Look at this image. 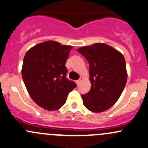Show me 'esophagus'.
I'll list each match as a JSON object with an SVG mask.
<instances>
[{
    "instance_id": "esophagus-1",
    "label": "esophagus",
    "mask_w": 148,
    "mask_h": 148,
    "mask_svg": "<svg viewBox=\"0 0 148 148\" xmlns=\"http://www.w3.org/2000/svg\"><path fill=\"white\" fill-rule=\"evenodd\" d=\"M82 80H83V78H82V77H80V78H79V80H77V84H78V85L80 84L81 82H82Z\"/></svg>"
}]
</instances>
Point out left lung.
Listing matches in <instances>:
<instances>
[{
    "mask_svg": "<svg viewBox=\"0 0 148 148\" xmlns=\"http://www.w3.org/2000/svg\"><path fill=\"white\" fill-rule=\"evenodd\" d=\"M89 64L91 89L82 94L83 103L89 111L100 113L114 105L127 82L126 64L123 55L104 43L77 49Z\"/></svg>",
    "mask_w": 148,
    "mask_h": 148,
    "instance_id": "1",
    "label": "left lung"
}]
</instances>
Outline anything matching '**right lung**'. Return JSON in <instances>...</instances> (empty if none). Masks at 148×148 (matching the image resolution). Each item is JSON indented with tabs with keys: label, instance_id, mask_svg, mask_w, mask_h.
<instances>
[{
	"label": "right lung",
	"instance_id": "add662e5",
	"mask_svg": "<svg viewBox=\"0 0 148 148\" xmlns=\"http://www.w3.org/2000/svg\"><path fill=\"white\" fill-rule=\"evenodd\" d=\"M72 47L56 41H46L26 52L22 77L29 96L48 111L60 108L77 84L66 79L65 64Z\"/></svg>",
	"mask_w": 148,
	"mask_h": 148
}]
</instances>
